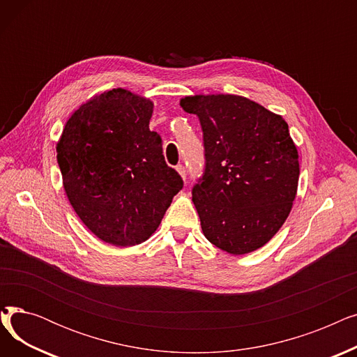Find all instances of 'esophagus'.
Instances as JSON below:
<instances>
[{"label": "esophagus", "mask_w": 357, "mask_h": 357, "mask_svg": "<svg viewBox=\"0 0 357 357\" xmlns=\"http://www.w3.org/2000/svg\"><path fill=\"white\" fill-rule=\"evenodd\" d=\"M176 171L179 172V175L183 178V181L186 179V169H185V166L183 165H178L176 166Z\"/></svg>", "instance_id": "obj_1"}]
</instances>
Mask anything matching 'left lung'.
Wrapping results in <instances>:
<instances>
[{"mask_svg": "<svg viewBox=\"0 0 357 357\" xmlns=\"http://www.w3.org/2000/svg\"><path fill=\"white\" fill-rule=\"evenodd\" d=\"M181 107L202 128L205 167L192 201L204 236L231 255L266 245L298 188V152L287 121L237 96L185 97Z\"/></svg>", "mask_w": 357, "mask_h": 357, "instance_id": "8db88e82", "label": "left lung"}]
</instances>
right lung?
Listing matches in <instances>:
<instances>
[{
    "label": "right lung",
    "mask_w": 357,
    "mask_h": 357,
    "mask_svg": "<svg viewBox=\"0 0 357 357\" xmlns=\"http://www.w3.org/2000/svg\"><path fill=\"white\" fill-rule=\"evenodd\" d=\"M152 112L153 102L133 92L107 91L73 112L56 146L75 213L109 245L147 240L183 186L149 128Z\"/></svg>",
    "instance_id": "1"
}]
</instances>
